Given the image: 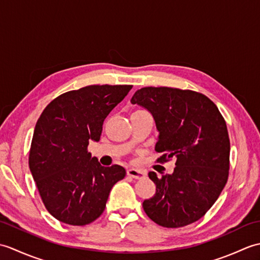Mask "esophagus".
<instances>
[{"label":"esophagus","instance_id":"obj_1","mask_svg":"<svg viewBox=\"0 0 260 260\" xmlns=\"http://www.w3.org/2000/svg\"><path fill=\"white\" fill-rule=\"evenodd\" d=\"M127 175L131 176V178H133L135 180H142L145 178V171L143 170H139V169H128L127 170Z\"/></svg>","mask_w":260,"mask_h":260}]
</instances>
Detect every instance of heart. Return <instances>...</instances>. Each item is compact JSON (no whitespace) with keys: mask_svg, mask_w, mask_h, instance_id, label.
<instances>
[{"mask_svg":"<svg viewBox=\"0 0 260 260\" xmlns=\"http://www.w3.org/2000/svg\"><path fill=\"white\" fill-rule=\"evenodd\" d=\"M136 112H137V110H136Z\"/></svg>","mask_w":260,"mask_h":260,"instance_id":"1","label":"heart"}]
</instances>
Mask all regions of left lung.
<instances>
[{
    "label": "left lung",
    "instance_id": "1",
    "mask_svg": "<svg viewBox=\"0 0 260 260\" xmlns=\"http://www.w3.org/2000/svg\"><path fill=\"white\" fill-rule=\"evenodd\" d=\"M147 109L158 132V161L175 157L172 174L157 178L143 209L154 222L179 228L197 221L217 201L228 180L230 141L225 121L210 99L192 90L170 87L141 88L131 99Z\"/></svg>",
    "mask_w": 260,
    "mask_h": 260
}]
</instances>
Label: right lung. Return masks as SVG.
<instances>
[{
    "label": "right lung",
    "instance_id": "obj_1",
    "mask_svg": "<svg viewBox=\"0 0 260 260\" xmlns=\"http://www.w3.org/2000/svg\"><path fill=\"white\" fill-rule=\"evenodd\" d=\"M129 85H91L60 95L48 105L33 132L29 167L47 210L59 221L85 225L101 215L120 165L105 168L87 151L101 140L108 114Z\"/></svg>",
    "mask_w": 260,
    "mask_h": 260
}]
</instances>
